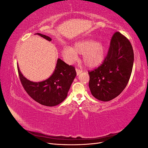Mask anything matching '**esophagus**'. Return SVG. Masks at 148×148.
Returning <instances> with one entry per match:
<instances>
[{"label": "esophagus", "instance_id": "esophagus-1", "mask_svg": "<svg viewBox=\"0 0 148 148\" xmlns=\"http://www.w3.org/2000/svg\"><path fill=\"white\" fill-rule=\"evenodd\" d=\"M76 71H77V75H79L80 73H81L82 71H83V70H82V69H78V68H76Z\"/></svg>", "mask_w": 148, "mask_h": 148}]
</instances>
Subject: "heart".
Wrapping results in <instances>:
<instances>
[{"label": "heart", "instance_id": "b5f03b06", "mask_svg": "<svg viewBox=\"0 0 148 148\" xmlns=\"http://www.w3.org/2000/svg\"><path fill=\"white\" fill-rule=\"evenodd\" d=\"M83 54L85 65L95 67L101 64L105 56V47L101 42L92 40H82L75 42L73 48L65 47L62 50V55L70 63L77 59L78 55Z\"/></svg>", "mask_w": 148, "mask_h": 148}]
</instances>
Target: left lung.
<instances>
[{"mask_svg": "<svg viewBox=\"0 0 148 148\" xmlns=\"http://www.w3.org/2000/svg\"><path fill=\"white\" fill-rule=\"evenodd\" d=\"M133 61L130 42L122 34L115 32L102 64L88 71L89 87L92 95L102 101H109L118 96L128 83Z\"/></svg>", "mask_w": 148, "mask_h": 148, "instance_id": "left-lung-1", "label": "left lung"}]
</instances>
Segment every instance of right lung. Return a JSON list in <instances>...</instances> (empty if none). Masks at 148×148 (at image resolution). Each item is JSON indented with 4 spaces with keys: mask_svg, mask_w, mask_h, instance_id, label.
Segmentation results:
<instances>
[{
    "mask_svg": "<svg viewBox=\"0 0 148 148\" xmlns=\"http://www.w3.org/2000/svg\"><path fill=\"white\" fill-rule=\"evenodd\" d=\"M40 36L51 41V38L37 33ZM18 72L22 86L28 95L35 101L46 106H55L63 102L73 83L77 73L75 67L66 64L59 59L53 74L45 81L33 82L21 74L17 65Z\"/></svg>",
    "mask_w": 148,
    "mask_h": 148,
    "instance_id": "right-lung-1",
    "label": "right lung"
}]
</instances>
